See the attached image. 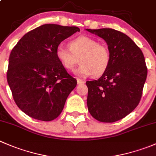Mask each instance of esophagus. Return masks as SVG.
I'll list each match as a JSON object with an SVG mask.
<instances>
[{
	"instance_id": "esophagus-1",
	"label": "esophagus",
	"mask_w": 156,
	"mask_h": 156,
	"mask_svg": "<svg viewBox=\"0 0 156 156\" xmlns=\"http://www.w3.org/2000/svg\"><path fill=\"white\" fill-rule=\"evenodd\" d=\"M77 83H78V85H81V84H84V81H83V80L80 79V78H78V79H77Z\"/></svg>"
}]
</instances>
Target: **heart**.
I'll return each instance as SVG.
<instances>
[{"label":"heart","instance_id":"1","mask_svg":"<svg viewBox=\"0 0 156 156\" xmlns=\"http://www.w3.org/2000/svg\"><path fill=\"white\" fill-rule=\"evenodd\" d=\"M69 48L60 44L56 49V56L62 66L73 70L80 62L81 65L75 72L81 77L103 75L111 60L109 49L106 44L98 43L96 39L81 35L69 42Z\"/></svg>","mask_w":156,"mask_h":156}]
</instances>
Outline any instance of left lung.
<instances>
[{"mask_svg": "<svg viewBox=\"0 0 156 156\" xmlns=\"http://www.w3.org/2000/svg\"><path fill=\"white\" fill-rule=\"evenodd\" d=\"M102 37L111 60L98 80L86 82L91 115L101 122H115L139 104L147 76L145 58L139 47L124 33L112 29H86Z\"/></svg>", "mask_w": 156, "mask_h": 156, "instance_id": "obj_1", "label": "left lung"}]
</instances>
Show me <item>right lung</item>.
<instances>
[{
    "mask_svg": "<svg viewBox=\"0 0 156 156\" xmlns=\"http://www.w3.org/2000/svg\"><path fill=\"white\" fill-rule=\"evenodd\" d=\"M77 31L76 26L45 24L26 33L12 48L7 82L16 104L30 117L56 119L76 87V79L56 58V49Z\"/></svg>",
    "mask_w": 156,
    "mask_h": 156,
    "instance_id": "obj_1",
    "label": "right lung"
}]
</instances>
